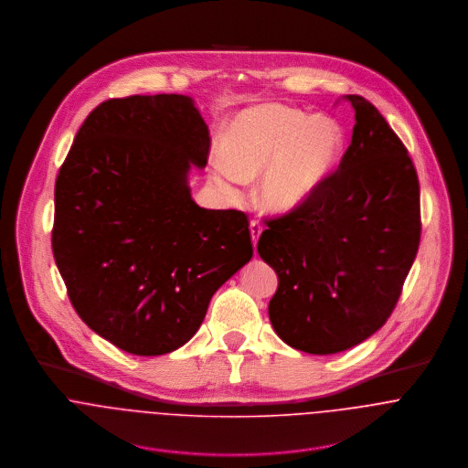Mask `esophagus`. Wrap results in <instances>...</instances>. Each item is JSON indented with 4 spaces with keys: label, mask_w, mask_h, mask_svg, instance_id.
I'll return each mask as SVG.
<instances>
[{
    "label": "esophagus",
    "mask_w": 468,
    "mask_h": 468,
    "mask_svg": "<svg viewBox=\"0 0 468 468\" xmlns=\"http://www.w3.org/2000/svg\"><path fill=\"white\" fill-rule=\"evenodd\" d=\"M261 232H263V227L260 225V221L252 219V221H250V238H252L254 249L258 247V241H260V236H261Z\"/></svg>",
    "instance_id": "34e87169"
}]
</instances>
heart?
I'll list each match as a JSON object with an SVG mask.
<instances>
[{
    "label": "heart",
    "mask_w": 468,
    "mask_h": 468,
    "mask_svg": "<svg viewBox=\"0 0 468 468\" xmlns=\"http://www.w3.org/2000/svg\"><path fill=\"white\" fill-rule=\"evenodd\" d=\"M344 147L342 128L284 104H258L234 117L219 136L214 182L236 195L239 182L260 178L258 205L286 216L314 200L334 173Z\"/></svg>",
    "instance_id": "1"
}]
</instances>
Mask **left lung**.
<instances>
[{
  "mask_svg": "<svg viewBox=\"0 0 468 468\" xmlns=\"http://www.w3.org/2000/svg\"><path fill=\"white\" fill-rule=\"evenodd\" d=\"M351 145L323 191L268 219L258 252L279 277L268 317L282 342L312 355L378 332L420 245V184L400 138L360 95Z\"/></svg>",
  "mask_w": 468,
  "mask_h": 468,
  "instance_id": "left-lung-1",
  "label": "left lung"
}]
</instances>
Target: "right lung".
Listing matches in <instances>:
<instances>
[{
    "mask_svg": "<svg viewBox=\"0 0 468 468\" xmlns=\"http://www.w3.org/2000/svg\"><path fill=\"white\" fill-rule=\"evenodd\" d=\"M210 138L195 101L110 99L84 121L56 180L52 250L79 317L138 356L182 347L254 250L247 214L203 208L189 171Z\"/></svg>",
    "mask_w": 468,
    "mask_h": 468,
    "instance_id": "obj_1",
    "label": "right lung"
}]
</instances>
